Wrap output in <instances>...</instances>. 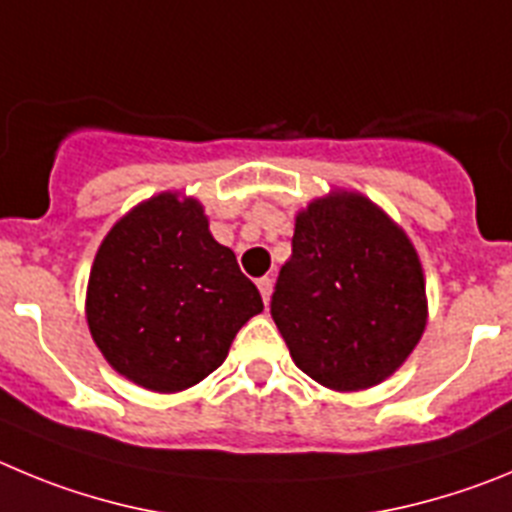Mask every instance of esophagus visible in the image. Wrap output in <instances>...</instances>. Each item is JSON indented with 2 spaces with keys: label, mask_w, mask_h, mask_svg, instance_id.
Segmentation results:
<instances>
[{
  "label": "esophagus",
  "mask_w": 512,
  "mask_h": 512,
  "mask_svg": "<svg viewBox=\"0 0 512 512\" xmlns=\"http://www.w3.org/2000/svg\"><path fill=\"white\" fill-rule=\"evenodd\" d=\"M257 288H260V296L267 306V303H270V296H273V278H260L257 280Z\"/></svg>",
  "instance_id": "34e87169"
}]
</instances>
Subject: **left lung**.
<instances>
[{"instance_id": "obj_1", "label": "left lung", "mask_w": 512, "mask_h": 512, "mask_svg": "<svg viewBox=\"0 0 512 512\" xmlns=\"http://www.w3.org/2000/svg\"><path fill=\"white\" fill-rule=\"evenodd\" d=\"M270 313L311 380L336 393L380 385L426 329L416 247L365 193L334 188L296 214Z\"/></svg>"}]
</instances>
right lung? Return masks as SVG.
Instances as JSON below:
<instances>
[{
    "instance_id": "right-lung-1",
    "label": "right lung",
    "mask_w": 512,
    "mask_h": 512,
    "mask_svg": "<svg viewBox=\"0 0 512 512\" xmlns=\"http://www.w3.org/2000/svg\"><path fill=\"white\" fill-rule=\"evenodd\" d=\"M260 311V290L211 237L204 204L181 191L140 201L109 229L86 288L99 352L153 393H181L209 377Z\"/></svg>"
}]
</instances>
